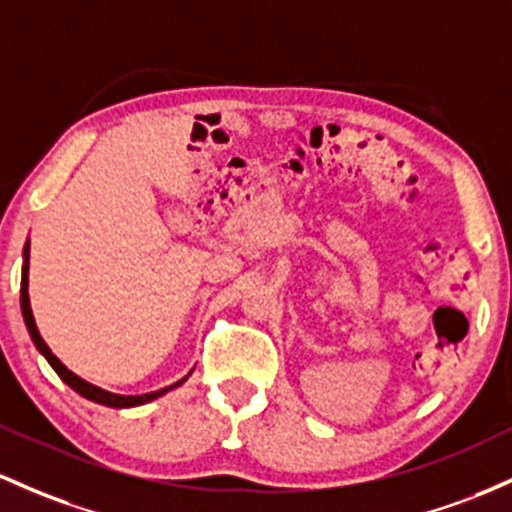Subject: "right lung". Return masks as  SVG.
<instances>
[{
	"label": "right lung",
	"mask_w": 512,
	"mask_h": 512,
	"mask_svg": "<svg viewBox=\"0 0 512 512\" xmlns=\"http://www.w3.org/2000/svg\"><path fill=\"white\" fill-rule=\"evenodd\" d=\"M24 250H26L24 255H26V260H28V245L24 247ZM21 313H24L26 328H28V333H31L33 345H36L38 350H41V355L48 359V364L55 369V372H58L60 379H63L65 384L70 386V389H75L77 393H80V396L89 398V401L101 403V406H111V408H131V406H140V403L153 401V398L162 396V393H167L170 389H174V386H179V384H182V381H184V379L177 381V384L165 386V389H160V391L143 393V396H119V393H111V391L99 389V386L89 384V381H84V379H80V376H77V374H72L70 369H67L65 364L60 362V359L55 357L53 352H50V347L46 345V340H43L41 333H38L36 320H33V313H31V301H28V265H24V274H21Z\"/></svg>",
	"instance_id": "1"
}]
</instances>
